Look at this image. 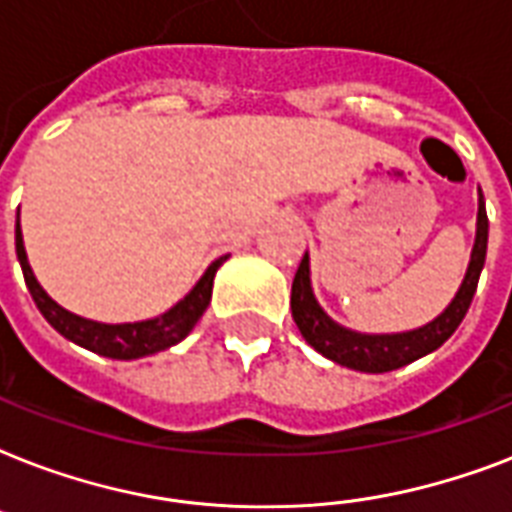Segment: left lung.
Segmentation results:
<instances>
[{"instance_id": "obj_1", "label": "left lung", "mask_w": 512, "mask_h": 512, "mask_svg": "<svg viewBox=\"0 0 512 512\" xmlns=\"http://www.w3.org/2000/svg\"><path fill=\"white\" fill-rule=\"evenodd\" d=\"M486 241H489V217H486L484 196H481L476 244H473V255H470L468 273H465L460 292L436 321H430V324L414 329V332H404V335H358V332H350V329H342L340 324H335L327 313L321 311L311 292L308 255L300 260V268H297L295 281H292V319H295L305 342L319 350L321 356L332 358L335 364L369 374L393 372L398 366L412 364L417 358L428 356L436 348H441L454 335V329L460 327V321L465 319V313L473 303V295H476L478 276H481V268H484L486 260Z\"/></svg>"}]
</instances>
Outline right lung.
<instances>
[{"instance_id":"add662e5","label":"right lung","mask_w":512,"mask_h":512,"mask_svg":"<svg viewBox=\"0 0 512 512\" xmlns=\"http://www.w3.org/2000/svg\"><path fill=\"white\" fill-rule=\"evenodd\" d=\"M15 252H18L28 292L34 297L36 308L42 311L44 319L50 321V327L58 329L66 340L76 342V345H82V348L92 350V353H98V356L119 358V361L151 356V353H159V350L170 348V345L183 340V337L196 327V321L201 319V313L207 311L209 300H212V279H215V271L225 260V257H220V260H215V263L209 265L207 273L199 279V284H196L175 308H170V311L164 313V316H159V319L138 321V324H98V321L82 319V316H74V313H68L66 308H60V305L39 287V281L34 279V271H31V265H28L26 249H23L20 225H15Z\"/></svg>"}]
</instances>
